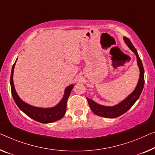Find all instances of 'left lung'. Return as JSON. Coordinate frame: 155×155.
I'll return each mask as SVG.
<instances>
[{
  "label": "left lung",
  "mask_w": 155,
  "mask_h": 155,
  "mask_svg": "<svg viewBox=\"0 0 155 155\" xmlns=\"http://www.w3.org/2000/svg\"><path fill=\"white\" fill-rule=\"evenodd\" d=\"M124 42L126 45L128 46V47L134 53L137 58V64L138 68L140 70V77L139 79H138V82L137 84V87L133 91L132 93H131L127 97L125 100H124L118 104L113 106V107H106V106H102L99 104L94 102L93 100H90L89 98H87V102L91 107V109L92 111L94 113V114L99 116L107 117V118H114V117H117L120 116L121 115L124 114L134 104V103L137 101V100L139 98V97L141 94L143 89L144 86V69L141 60L138 56V52L135 47H134L131 41L129 40L127 38L124 37L123 38Z\"/></svg>",
  "instance_id": "obj_1"
}]
</instances>
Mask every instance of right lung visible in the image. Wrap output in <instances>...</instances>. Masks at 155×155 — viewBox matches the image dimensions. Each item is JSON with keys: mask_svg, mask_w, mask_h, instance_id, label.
Here are the masks:
<instances>
[{"mask_svg": "<svg viewBox=\"0 0 155 155\" xmlns=\"http://www.w3.org/2000/svg\"><path fill=\"white\" fill-rule=\"evenodd\" d=\"M16 61L13 64L12 68L10 85L12 94L13 99L15 100V103L17 104V107L25 114H26L28 116L31 117L32 119L41 122V123H50V122L57 121L58 120L61 119L64 116V115L65 114L67 101H68V97L70 96L71 90L74 87V85L71 84L66 87L65 90H64V94L63 99L54 107L43 108L33 107V106L28 104L27 103L24 102V101L21 100L17 94V92L15 91V85H14L13 82V73Z\"/></svg>", "mask_w": 155, "mask_h": 155, "instance_id": "obj_1", "label": "right lung"}]
</instances>
